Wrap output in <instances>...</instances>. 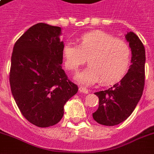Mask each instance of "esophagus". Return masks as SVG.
<instances>
[{
  "label": "esophagus",
  "mask_w": 154,
  "mask_h": 154,
  "mask_svg": "<svg viewBox=\"0 0 154 154\" xmlns=\"http://www.w3.org/2000/svg\"><path fill=\"white\" fill-rule=\"evenodd\" d=\"M79 91L82 92V93H84V94H87L89 92V90L87 89V88H85L83 87H79Z\"/></svg>",
  "instance_id": "34e87169"
}]
</instances>
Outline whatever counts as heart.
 <instances>
[{
    "mask_svg": "<svg viewBox=\"0 0 154 154\" xmlns=\"http://www.w3.org/2000/svg\"><path fill=\"white\" fill-rule=\"evenodd\" d=\"M131 57L126 41L101 30L82 35L77 38V46L67 43L63 48L64 67L69 72H77L87 58L89 65L76 78L84 86L100 81L109 85L122 79L129 70Z\"/></svg>",
    "mask_w": 154,
    "mask_h": 154,
    "instance_id": "heart-1",
    "label": "heart"
}]
</instances>
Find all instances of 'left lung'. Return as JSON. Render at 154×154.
Wrapping results in <instances>:
<instances>
[{"instance_id": "left-lung-1", "label": "left lung", "mask_w": 154, "mask_h": 154, "mask_svg": "<svg viewBox=\"0 0 154 154\" xmlns=\"http://www.w3.org/2000/svg\"><path fill=\"white\" fill-rule=\"evenodd\" d=\"M132 52L128 72L119 82L106 91L96 92L99 107L92 114L100 125L114 126L129 117L142 97L145 79V49L139 37L133 32L125 35Z\"/></svg>"}]
</instances>
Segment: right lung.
Returning <instances> with one entry per match:
<instances>
[{
	"mask_svg": "<svg viewBox=\"0 0 154 154\" xmlns=\"http://www.w3.org/2000/svg\"><path fill=\"white\" fill-rule=\"evenodd\" d=\"M60 35V27L38 23L20 36L12 52L13 97L25 119L41 128L59 122L64 105L78 91L61 66L64 44Z\"/></svg>",
	"mask_w": 154,
	"mask_h": 154,
	"instance_id": "1",
	"label": "right lung"
}]
</instances>
